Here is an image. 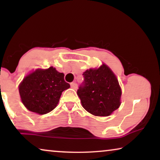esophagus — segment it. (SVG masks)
Returning <instances> with one entry per match:
<instances>
[{
    "label": "esophagus",
    "mask_w": 160,
    "mask_h": 160,
    "mask_svg": "<svg viewBox=\"0 0 160 160\" xmlns=\"http://www.w3.org/2000/svg\"><path fill=\"white\" fill-rule=\"evenodd\" d=\"M77 87H78V85H77V84H76V83H75V82L71 83V87L72 89H77Z\"/></svg>",
    "instance_id": "esophagus-1"
}]
</instances>
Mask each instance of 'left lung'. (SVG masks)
Wrapping results in <instances>:
<instances>
[{"label": "left lung", "instance_id": "obj_1", "mask_svg": "<svg viewBox=\"0 0 160 160\" xmlns=\"http://www.w3.org/2000/svg\"><path fill=\"white\" fill-rule=\"evenodd\" d=\"M77 90L82 106L92 115L107 117L119 108L122 90L117 77L106 65L87 70Z\"/></svg>", "mask_w": 160, "mask_h": 160}]
</instances>
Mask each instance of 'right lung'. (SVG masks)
<instances>
[{"label": "right lung", "instance_id": "add662e5", "mask_svg": "<svg viewBox=\"0 0 160 160\" xmlns=\"http://www.w3.org/2000/svg\"><path fill=\"white\" fill-rule=\"evenodd\" d=\"M64 73L53 67L37 69L24 78L19 86L22 103L28 110L38 114H45L58 106L62 92L68 89Z\"/></svg>", "mask_w": 160, "mask_h": 160}]
</instances>
